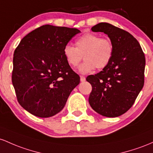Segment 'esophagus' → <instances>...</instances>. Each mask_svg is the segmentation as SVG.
<instances>
[{
	"instance_id": "1",
	"label": "esophagus",
	"mask_w": 153,
	"mask_h": 153,
	"mask_svg": "<svg viewBox=\"0 0 153 153\" xmlns=\"http://www.w3.org/2000/svg\"><path fill=\"white\" fill-rule=\"evenodd\" d=\"M85 80H86V79H85V76H80V81H81V82H85Z\"/></svg>"
}]
</instances>
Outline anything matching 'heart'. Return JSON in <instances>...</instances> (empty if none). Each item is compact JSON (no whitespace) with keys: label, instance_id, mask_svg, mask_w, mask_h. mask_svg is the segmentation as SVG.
<instances>
[{"label":"heart","instance_id":"b5f03b06","mask_svg":"<svg viewBox=\"0 0 153 153\" xmlns=\"http://www.w3.org/2000/svg\"><path fill=\"white\" fill-rule=\"evenodd\" d=\"M75 45L66 44L63 48V56L66 62L75 67L82 58L85 60L78 67L82 74L105 68L111 62L114 53V43L111 39L102 37L92 33L83 35L75 41Z\"/></svg>","mask_w":153,"mask_h":153}]
</instances>
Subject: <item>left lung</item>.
<instances>
[{
  "instance_id": "obj_1",
  "label": "left lung",
  "mask_w": 153,
  "mask_h": 153,
  "mask_svg": "<svg viewBox=\"0 0 153 153\" xmlns=\"http://www.w3.org/2000/svg\"><path fill=\"white\" fill-rule=\"evenodd\" d=\"M91 30L108 36L114 43V53L102 71L86 79L92 87L89 102L97 114L118 117L133 105L143 87L145 54L138 41L126 31L105 22Z\"/></svg>"
}]
</instances>
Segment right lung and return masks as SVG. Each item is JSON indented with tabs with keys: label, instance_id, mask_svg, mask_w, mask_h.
<instances>
[{
	"label": "right lung",
	"instance_id": "add662e5",
	"mask_svg": "<svg viewBox=\"0 0 153 153\" xmlns=\"http://www.w3.org/2000/svg\"><path fill=\"white\" fill-rule=\"evenodd\" d=\"M76 28L46 25L27 34L13 53L12 83L19 103L31 114L48 118L64 108L79 84L63 48L79 33Z\"/></svg>",
	"mask_w": 153,
	"mask_h": 153
}]
</instances>
